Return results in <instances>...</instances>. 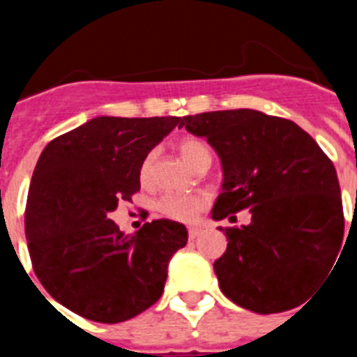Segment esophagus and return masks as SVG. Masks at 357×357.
Wrapping results in <instances>:
<instances>
[{
    "instance_id": "esophagus-1",
    "label": "esophagus",
    "mask_w": 357,
    "mask_h": 357,
    "mask_svg": "<svg viewBox=\"0 0 357 357\" xmlns=\"http://www.w3.org/2000/svg\"><path fill=\"white\" fill-rule=\"evenodd\" d=\"M202 229H198V227H189L188 234H189V239H197L198 236H200Z\"/></svg>"
}]
</instances>
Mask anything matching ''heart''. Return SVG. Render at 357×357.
Here are the masks:
<instances>
[{
    "mask_svg": "<svg viewBox=\"0 0 357 357\" xmlns=\"http://www.w3.org/2000/svg\"><path fill=\"white\" fill-rule=\"evenodd\" d=\"M182 159L197 172L200 168H209L213 155L206 143L198 137H182L176 144ZM153 164H155V151H148L139 164V181L143 184H150L153 175ZM207 197L202 193H168L159 198L157 211L162 216L175 220V222L189 223L206 209Z\"/></svg>",
    "mask_w": 357,
    "mask_h": 357,
    "instance_id": "heart-1",
    "label": "heart"
}]
</instances>
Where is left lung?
<instances>
[{
    "label": "left lung",
    "mask_w": 357,
    "mask_h": 357,
    "mask_svg": "<svg viewBox=\"0 0 357 357\" xmlns=\"http://www.w3.org/2000/svg\"><path fill=\"white\" fill-rule=\"evenodd\" d=\"M182 125L222 159L213 220L252 214L248 225L220 227L229 241L214 261L223 295L261 314L304 304L342 250L345 218L333 160L296 123L259 110L202 112Z\"/></svg>",
    "instance_id": "obj_1"
}]
</instances>
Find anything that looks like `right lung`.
<instances>
[{
    "mask_svg": "<svg viewBox=\"0 0 357 357\" xmlns=\"http://www.w3.org/2000/svg\"><path fill=\"white\" fill-rule=\"evenodd\" d=\"M181 118L100 116L46 144L24 209L31 266L73 313L118 324L155 304L188 230L153 220L134 236L107 214L141 189L139 164Z\"/></svg>",
    "mask_w": 357,
    "mask_h": 357,
    "instance_id": "right-lung-1",
    "label": "right lung"
}]
</instances>
